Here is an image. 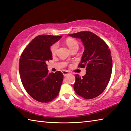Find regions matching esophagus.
Returning a JSON list of instances; mask_svg holds the SVG:
<instances>
[{
    "mask_svg": "<svg viewBox=\"0 0 131 131\" xmlns=\"http://www.w3.org/2000/svg\"><path fill=\"white\" fill-rule=\"evenodd\" d=\"M62 73L63 74V75H64V76H66V75H67L68 74H69V71H66V70H63V71H62Z\"/></svg>",
    "mask_w": 131,
    "mask_h": 131,
    "instance_id": "34e87169",
    "label": "esophagus"
}]
</instances>
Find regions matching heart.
I'll use <instances>...</instances> for the list:
<instances>
[{
	"mask_svg": "<svg viewBox=\"0 0 131 131\" xmlns=\"http://www.w3.org/2000/svg\"><path fill=\"white\" fill-rule=\"evenodd\" d=\"M66 43L68 46V47L70 48V49L71 50L73 49L74 47H78V43L77 42V40H74L73 39H67L66 40ZM58 49V44L55 43L51 47V52L52 54H55L57 52V50Z\"/></svg>",
	"mask_w": 131,
	"mask_h": 131,
	"instance_id": "obj_1",
	"label": "heart"
}]
</instances>
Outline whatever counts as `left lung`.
I'll list each match as a JSON object with an SVG mask.
<instances>
[{"mask_svg":"<svg viewBox=\"0 0 131 131\" xmlns=\"http://www.w3.org/2000/svg\"><path fill=\"white\" fill-rule=\"evenodd\" d=\"M69 36L80 39L84 46L81 63L78 67L86 68L82 77L75 75L74 91L85 99H92L102 93L110 81L112 60L105 42L90 31H80Z\"/></svg>","mask_w":131,"mask_h":131,"instance_id":"8db88e82","label":"left lung"}]
</instances>
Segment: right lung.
I'll return each mask as SVG.
<instances>
[{"instance_id":"add662e5","label":"right lung","mask_w":131,"mask_h":131,"mask_svg":"<svg viewBox=\"0 0 131 131\" xmlns=\"http://www.w3.org/2000/svg\"><path fill=\"white\" fill-rule=\"evenodd\" d=\"M62 36L40 35L27 45L19 60V73L23 85L33 99L49 102L59 95L63 82L61 71L49 73L46 62L53 59L50 47Z\"/></svg>"}]
</instances>
